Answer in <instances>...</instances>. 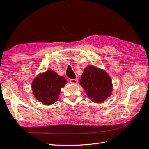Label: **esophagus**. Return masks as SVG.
<instances>
[{"label":"esophagus","mask_w":149,"mask_h":149,"mask_svg":"<svg viewBox=\"0 0 149 149\" xmlns=\"http://www.w3.org/2000/svg\"><path fill=\"white\" fill-rule=\"evenodd\" d=\"M70 81L71 83L73 84H76L78 83V79H70Z\"/></svg>","instance_id":"obj_1"}]
</instances>
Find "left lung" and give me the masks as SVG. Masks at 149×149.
Segmentation results:
<instances>
[{
  "instance_id": "obj_1",
  "label": "left lung",
  "mask_w": 149,
  "mask_h": 149,
  "mask_svg": "<svg viewBox=\"0 0 149 149\" xmlns=\"http://www.w3.org/2000/svg\"><path fill=\"white\" fill-rule=\"evenodd\" d=\"M80 84L92 101L102 102L110 96L112 92L111 79L106 72L93 66L84 70Z\"/></svg>"
}]
</instances>
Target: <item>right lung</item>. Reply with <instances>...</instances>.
<instances>
[{
	"label": "right lung",
	"mask_w": 149,
	"mask_h": 149,
	"mask_svg": "<svg viewBox=\"0 0 149 149\" xmlns=\"http://www.w3.org/2000/svg\"><path fill=\"white\" fill-rule=\"evenodd\" d=\"M66 84V79L56 72L48 70L38 75L32 83L35 98L45 105H50L58 99L60 89Z\"/></svg>",
	"instance_id": "obj_1"
}]
</instances>
